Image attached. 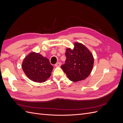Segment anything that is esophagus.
Masks as SVG:
<instances>
[{"label":"esophagus","instance_id":"esophagus-1","mask_svg":"<svg viewBox=\"0 0 123 123\" xmlns=\"http://www.w3.org/2000/svg\"><path fill=\"white\" fill-rule=\"evenodd\" d=\"M61 65H62V64H61V62H57V63H56L55 65V66L56 67H60L61 66Z\"/></svg>","mask_w":123,"mask_h":123}]
</instances>
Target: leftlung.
<instances>
[{"label": "left lung", "instance_id": "8db88e82", "mask_svg": "<svg viewBox=\"0 0 123 123\" xmlns=\"http://www.w3.org/2000/svg\"><path fill=\"white\" fill-rule=\"evenodd\" d=\"M74 48H67L66 63L61 68L70 80L78 82L86 79L91 74L94 64L92 53L85 45L74 42Z\"/></svg>", "mask_w": 123, "mask_h": 123}]
</instances>
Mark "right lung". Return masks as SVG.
Returning <instances> with one entry per match:
<instances>
[{
	"mask_svg": "<svg viewBox=\"0 0 123 123\" xmlns=\"http://www.w3.org/2000/svg\"><path fill=\"white\" fill-rule=\"evenodd\" d=\"M22 68L25 75L36 82H44L51 75L53 66L40 53L31 52L24 58Z\"/></svg>",
	"mask_w": 123,
	"mask_h": 123,
	"instance_id": "obj_1",
	"label": "right lung"
}]
</instances>
